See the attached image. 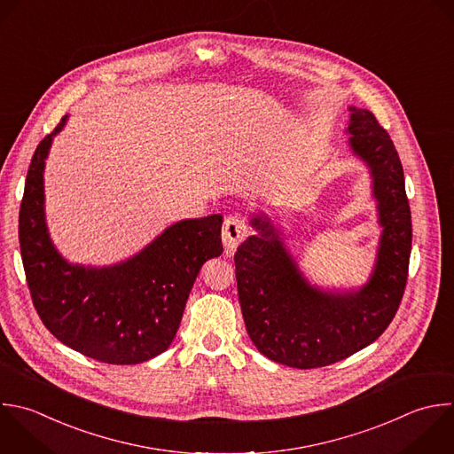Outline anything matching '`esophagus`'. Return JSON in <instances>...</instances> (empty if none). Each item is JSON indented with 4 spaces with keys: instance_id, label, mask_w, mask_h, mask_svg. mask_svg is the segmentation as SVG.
<instances>
[{
    "instance_id": "34e87169",
    "label": "esophagus",
    "mask_w": 454,
    "mask_h": 454,
    "mask_svg": "<svg viewBox=\"0 0 454 454\" xmlns=\"http://www.w3.org/2000/svg\"><path fill=\"white\" fill-rule=\"evenodd\" d=\"M247 225L241 218L238 216H229L223 222V229H222V243L225 247L227 252H232L238 248V245L247 238Z\"/></svg>"
}]
</instances>
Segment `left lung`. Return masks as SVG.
Masks as SVG:
<instances>
[{
	"mask_svg": "<svg viewBox=\"0 0 454 454\" xmlns=\"http://www.w3.org/2000/svg\"><path fill=\"white\" fill-rule=\"evenodd\" d=\"M344 133L351 154L369 170L381 229L367 282L348 289L310 282L264 211L250 215L257 234L234 255L252 342L270 360L296 369L335 364L374 342L395 316L406 286L411 222L397 151L369 110L349 106Z\"/></svg>",
	"mask_w": 454,
	"mask_h": 454,
	"instance_id": "left-lung-1",
	"label": "left lung"
}]
</instances>
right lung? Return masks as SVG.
I'll return each mask as SVG.
<instances>
[{
  "label": "right lung",
  "mask_w": 454,
  "mask_h": 454,
  "mask_svg": "<svg viewBox=\"0 0 454 454\" xmlns=\"http://www.w3.org/2000/svg\"><path fill=\"white\" fill-rule=\"evenodd\" d=\"M37 147L20 211V245L34 305L66 346L105 364H142L174 340L193 282L222 247V215L172 223L140 252L110 266L67 261L46 222L44 168L53 138Z\"/></svg>",
  "instance_id": "1"
}]
</instances>
